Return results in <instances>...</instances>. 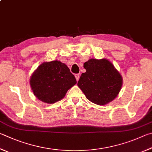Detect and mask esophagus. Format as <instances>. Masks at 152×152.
<instances>
[{"label":"esophagus","instance_id":"esophagus-1","mask_svg":"<svg viewBox=\"0 0 152 152\" xmlns=\"http://www.w3.org/2000/svg\"><path fill=\"white\" fill-rule=\"evenodd\" d=\"M75 78L76 79V80L78 81L79 80V78H80V74H75Z\"/></svg>","mask_w":152,"mask_h":152}]
</instances>
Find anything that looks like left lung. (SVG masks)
Masks as SVG:
<instances>
[{"instance_id": "8db88e82", "label": "left lung", "mask_w": 152, "mask_h": 152, "mask_svg": "<svg viewBox=\"0 0 152 152\" xmlns=\"http://www.w3.org/2000/svg\"><path fill=\"white\" fill-rule=\"evenodd\" d=\"M78 87L90 102L99 106L110 103L117 97L122 86V75L106 58H91L84 63Z\"/></svg>"}]
</instances>
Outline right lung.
<instances>
[{"label":"right lung","mask_w":152,"mask_h":152,"mask_svg":"<svg viewBox=\"0 0 152 152\" xmlns=\"http://www.w3.org/2000/svg\"><path fill=\"white\" fill-rule=\"evenodd\" d=\"M76 80L64 63L58 60L41 64L30 76V85L34 95L47 104L62 100Z\"/></svg>","instance_id":"right-lung-1"}]
</instances>
